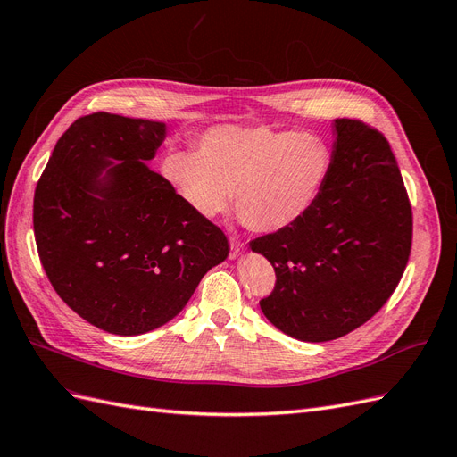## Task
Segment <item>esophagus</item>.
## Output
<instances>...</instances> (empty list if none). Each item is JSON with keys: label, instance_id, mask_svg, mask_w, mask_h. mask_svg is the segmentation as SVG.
I'll return each instance as SVG.
<instances>
[{"label": "esophagus", "instance_id": "1", "mask_svg": "<svg viewBox=\"0 0 457 457\" xmlns=\"http://www.w3.org/2000/svg\"><path fill=\"white\" fill-rule=\"evenodd\" d=\"M242 250H244V244L240 242V240H230V257L234 259V257H238L240 253H242Z\"/></svg>", "mask_w": 457, "mask_h": 457}]
</instances>
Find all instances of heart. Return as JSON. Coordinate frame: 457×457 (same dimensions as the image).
<instances>
[{
  "label": "heart",
  "mask_w": 457,
  "mask_h": 457,
  "mask_svg": "<svg viewBox=\"0 0 457 457\" xmlns=\"http://www.w3.org/2000/svg\"><path fill=\"white\" fill-rule=\"evenodd\" d=\"M162 173L198 215H219L232 196L252 230L270 234L295 225L320 198L331 152L309 133L227 123L204 131L198 152H165Z\"/></svg>",
  "instance_id": "b5f03b06"
}]
</instances>
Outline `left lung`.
<instances>
[{"label":"left lung","mask_w":457,"mask_h":457,"mask_svg":"<svg viewBox=\"0 0 457 457\" xmlns=\"http://www.w3.org/2000/svg\"><path fill=\"white\" fill-rule=\"evenodd\" d=\"M331 173L295 225L250 242L276 272L259 301L289 337L347 336L395 292L411 250V205L389 141L361 120L334 121Z\"/></svg>","instance_id":"obj_1"}]
</instances>
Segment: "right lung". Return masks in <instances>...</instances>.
<instances>
[{
	"instance_id": "obj_1",
	"label": "right lung",
	"mask_w": 457,
	"mask_h": 457,
	"mask_svg": "<svg viewBox=\"0 0 457 457\" xmlns=\"http://www.w3.org/2000/svg\"><path fill=\"white\" fill-rule=\"evenodd\" d=\"M163 139V121L78 118L36 187L34 237L47 278L108 334L139 336L170 322L228 255L223 230L145 163Z\"/></svg>"
}]
</instances>
